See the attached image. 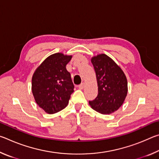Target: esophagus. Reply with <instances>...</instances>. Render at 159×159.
<instances>
[{
	"mask_svg": "<svg viewBox=\"0 0 159 159\" xmlns=\"http://www.w3.org/2000/svg\"><path fill=\"white\" fill-rule=\"evenodd\" d=\"M78 87H79V89H80V90H82V89H83V88H84V87H85V83H81V84H80V85H79V86H78Z\"/></svg>",
	"mask_w": 159,
	"mask_h": 159,
	"instance_id": "esophagus-1",
	"label": "esophagus"
}]
</instances>
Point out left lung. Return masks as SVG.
Instances as JSON below:
<instances>
[{
  "label": "left lung",
  "instance_id": "1",
  "mask_svg": "<svg viewBox=\"0 0 159 159\" xmlns=\"http://www.w3.org/2000/svg\"><path fill=\"white\" fill-rule=\"evenodd\" d=\"M91 62L96 73L98 95L89 104L100 114H112L121 107L127 96V79L121 68L105 54L94 56Z\"/></svg>",
  "mask_w": 159,
  "mask_h": 159
}]
</instances>
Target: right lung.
Returning <instances> with one entry per match:
<instances>
[{
    "mask_svg": "<svg viewBox=\"0 0 159 159\" xmlns=\"http://www.w3.org/2000/svg\"><path fill=\"white\" fill-rule=\"evenodd\" d=\"M72 55L57 52L48 57L34 71L31 90L36 104L49 114L68 105L74 85L66 69Z\"/></svg>",
    "mask_w": 159,
    "mask_h": 159,
    "instance_id": "1",
    "label": "right lung"
}]
</instances>
